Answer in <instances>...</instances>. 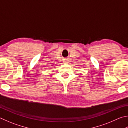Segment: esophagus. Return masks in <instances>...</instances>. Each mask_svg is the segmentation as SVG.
<instances>
[{
  "label": "esophagus",
  "instance_id": "34e87169",
  "mask_svg": "<svg viewBox=\"0 0 128 128\" xmlns=\"http://www.w3.org/2000/svg\"><path fill=\"white\" fill-rule=\"evenodd\" d=\"M68 62L67 61V60H65V61L64 62V63H65V64H66V63H68Z\"/></svg>",
  "mask_w": 128,
  "mask_h": 128
}]
</instances>
